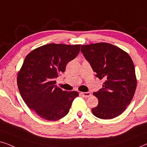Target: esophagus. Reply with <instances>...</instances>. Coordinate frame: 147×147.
I'll return each instance as SVG.
<instances>
[{
  "label": "esophagus",
  "instance_id": "34e87169",
  "mask_svg": "<svg viewBox=\"0 0 147 147\" xmlns=\"http://www.w3.org/2000/svg\"><path fill=\"white\" fill-rule=\"evenodd\" d=\"M80 94L82 95L84 97L87 98V97H89L91 94H90V92H80Z\"/></svg>",
  "mask_w": 147,
  "mask_h": 147
}]
</instances>
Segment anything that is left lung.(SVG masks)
Returning a JSON list of instances; mask_svg holds the SVG:
<instances>
[{
    "instance_id": "1",
    "label": "left lung",
    "mask_w": 147,
    "mask_h": 147,
    "mask_svg": "<svg viewBox=\"0 0 147 147\" xmlns=\"http://www.w3.org/2000/svg\"><path fill=\"white\" fill-rule=\"evenodd\" d=\"M81 51L95 76L104 79L102 88L93 95L98 105L91 111L101 119H111L123 113L136 88L135 69L131 58L119 47L100 42L82 45Z\"/></svg>"
}]
</instances>
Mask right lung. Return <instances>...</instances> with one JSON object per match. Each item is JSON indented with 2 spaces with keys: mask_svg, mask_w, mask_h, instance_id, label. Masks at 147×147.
Masks as SVG:
<instances>
[{
  "mask_svg": "<svg viewBox=\"0 0 147 147\" xmlns=\"http://www.w3.org/2000/svg\"><path fill=\"white\" fill-rule=\"evenodd\" d=\"M80 45L51 43L26 56L17 76L20 94L28 108L48 121H57L69 112L76 91H64L55 78L65 71L67 63L77 57Z\"/></svg>",
  "mask_w": 147,
  "mask_h": 147,
  "instance_id": "right-lung-1",
  "label": "right lung"
}]
</instances>
